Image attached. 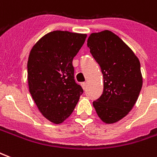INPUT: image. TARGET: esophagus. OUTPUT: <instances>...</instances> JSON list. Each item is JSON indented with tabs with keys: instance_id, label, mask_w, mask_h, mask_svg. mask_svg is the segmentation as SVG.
Here are the masks:
<instances>
[{
	"instance_id": "obj_1",
	"label": "esophagus",
	"mask_w": 157,
	"mask_h": 157,
	"mask_svg": "<svg viewBox=\"0 0 157 157\" xmlns=\"http://www.w3.org/2000/svg\"><path fill=\"white\" fill-rule=\"evenodd\" d=\"M82 88H83V89H86V82H82Z\"/></svg>"
}]
</instances>
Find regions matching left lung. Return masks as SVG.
Returning a JSON list of instances; mask_svg holds the SVG:
<instances>
[{"mask_svg": "<svg viewBox=\"0 0 157 157\" xmlns=\"http://www.w3.org/2000/svg\"><path fill=\"white\" fill-rule=\"evenodd\" d=\"M87 46L103 75V92L92 104L102 122L113 124L124 118L138 99L143 84L140 63L109 30L91 33Z\"/></svg>", "mask_w": 157, "mask_h": 157, "instance_id": "left-lung-1", "label": "left lung"}]
</instances>
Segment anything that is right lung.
I'll use <instances>...</instances> for the list:
<instances>
[{"mask_svg": "<svg viewBox=\"0 0 157 157\" xmlns=\"http://www.w3.org/2000/svg\"><path fill=\"white\" fill-rule=\"evenodd\" d=\"M86 34L56 30L33 45L28 60L29 92L42 115L54 124L74 111L83 89L74 79L72 60Z\"/></svg>", "mask_w": 157, "mask_h": 157, "instance_id": "right-lung-1", "label": "right lung"}]
</instances>
